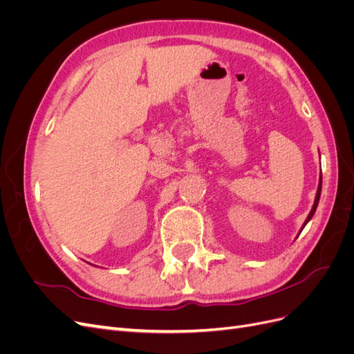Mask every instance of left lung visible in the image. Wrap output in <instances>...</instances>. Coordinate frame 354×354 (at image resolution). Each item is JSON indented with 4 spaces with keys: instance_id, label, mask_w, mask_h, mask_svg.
<instances>
[{
    "instance_id": "obj_1",
    "label": "left lung",
    "mask_w": 354,
    "mask_h": 354,
    "mask_svg": "<svg viewBox=\"0 0 354 354\" xmlns=\"http://www.w3.org/2000/svg\"><path fill=\"white\" fill-rule=\"evenodd\" d=\"M320 192H322V176L319 177V186H317V192H316V198H315V203H313V207H312V211H310V214L307 216V218H306V221H304V224H303L301 230L306 227V224H307L310 220H312V217H313V214H315V211H316V208H317L319 199H320ZM301 230H299V233H301Z\"/></svg>"
}]
</instances>
